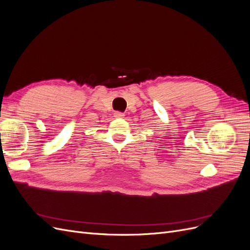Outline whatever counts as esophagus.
<instances>
[{
	"label": "esophagus",
	"mask_w": 250,
	"mask_h": 250,
	"mask_svg": "<svg viewBox=\"0 0 250 250\" xmlns=\"http://www.w3.org/2000/svg\"><path fill=\"white\" fill-rule=\"evenodd\" d=\"M124 116H125L124 113L121 112V111H116V112H115V117H116V118H119V119H120V118H123Z\"/></svg>",
	"instance_id": "1"
}]
</instances>
